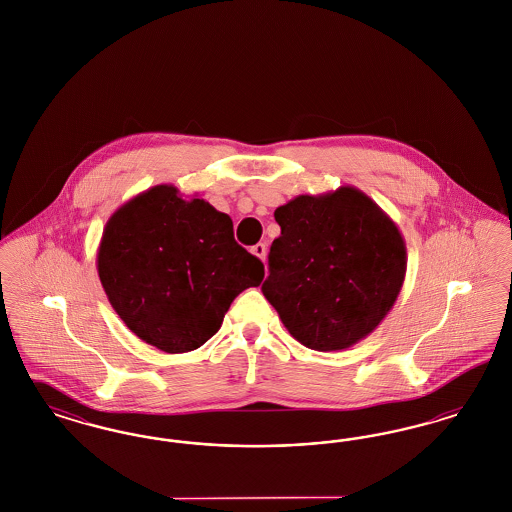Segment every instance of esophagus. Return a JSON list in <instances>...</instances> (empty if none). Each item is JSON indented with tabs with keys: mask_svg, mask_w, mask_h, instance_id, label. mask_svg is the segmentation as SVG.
<instances>
[{
	"mask_svg": "<svg viewBox=\"0 0 512 512\" xmlns=\"http://www.w3.org/2000/svg\"><path fill=\"white\" fill-rule=\"evenodd\" d=\"M251 253H253V255H255V257H259V259H261V261H265V259H267V245H265V244L253 245V247H251Z\"/></svg>",
	"mask_w": 512,
	"mask_h": 512,
	"instance_id": "34e87169",
	"label": "esophagus"
}]
</instances>
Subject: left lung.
Wrapping results in <instances>:
<instances>
[{
  "instance_id": "1",
  "label": "left lung",
  "mask_w": 512,
  "mask_h": 512,
  "mask_svg": "<svg viewBox=\"0 0 512 512\" xmlns=\"http://www.w3.org/2000/svg\"><path fill=\"white\" fill-rule=\"evenodd\" d=\"M263 295L295 340L340 351L366 338L390 313L407 272L395 222L361 190L297 195L274 211Z\"/></svg>"
}]
</instances>
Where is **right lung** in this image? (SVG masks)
<instances>
[{
    "mask_svg": "<svg viewBox=\"0 0 512 512\" xmlns=\"http://www.w3.org/2000/svg\"><path fill=\"white\" fill-rule=\"evenodd\" d=\"M98 274L111 307L140 340L186 353L219 332L230 303L263 282L265 267L234 240L226 213L159 184L107 220Z\"/></svg>",
    "mask_w": 512,
    "mask_h": 512,
    "instance_id": "right-lung-1",
    "label": "right lung"
}]
</instances>
